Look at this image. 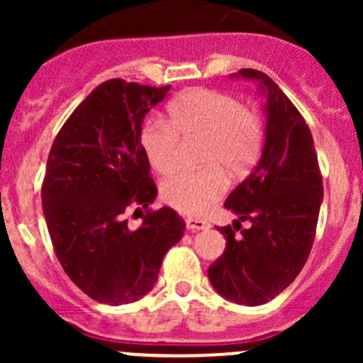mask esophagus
<instances>
[{"label":"esophagus","mask_w":363,"mask_h":363,"mask_svg":"<svg viewBox=\"0 0 363 363\" xmlns=\"http://www.w3.org/2000/svg\"><path fill=\"white\" fill-rule=\"evenodd\" d=\"M186 226H188L189 232H200V230H207L208 228V223L203 221V219L188 218V219H186Z\"/></svg>","instance_id":"obj_1"}]
</instances>
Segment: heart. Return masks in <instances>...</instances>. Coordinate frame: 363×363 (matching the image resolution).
<instances>
[{
	"label": "heart",
	"mask_w": 363,
	"mask_h": 363,
	"mask_svg": "<svg viewBox=\"0 0 363 363\" xmlns=\"http://www.w3.org/2000/svg\"><path fill=\"white\" fill-rule=\"evenodd\" d=\"M203 137L200 170H179L161 184V199L175 211L203 216L225 196L228 175H240L256 163L263 147V121L256 108L211 87L182 91L167 107V121L151 117L138 133L151 168L167 175L181 160V138Z\"/></svg>",
	"instance_id": "obj_1"
}]
</instances>
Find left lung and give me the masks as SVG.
<instances>
[{
	"mask_svg": "<svg viewBox=\"0 0 363 363\" xmlns=\"http://www.w3.org/2000/svg\"><path fill=\"white\" fill-rule=\"evenodd\" d=\"M239 75L258 80L267 94L265 145L250 177L225 202L252 226H218L226 247L208 267V279L232 302L262 306L290 286L309 258L323 181L313 135L290 98L267 73L242 68Z\"/></svg>",
	"mask_w": 363,
	"mask_h": 363,
	"instance_id": "obj_1",
	"label": "left lung"
}]
</instances>
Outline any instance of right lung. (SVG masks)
Listing matches in <instances>:
<instances>
[{
    "instance_id": "obj_1",
    "label": "right lung",
    "mask_w": 363,
    "mask_h": 363,
    "mask_svg": "<svg viewBox=\"0 0 363 363\" xmlns=\"http://www.w3.org/2000/svg\"><path fill=\"white\" fill-rule=\"evenodd\" d=\"M168 89L107 80L72 112L50 147L42 207L54 252L96 302L142 298L158 279L164 252L184 235L174 208H149L158 189L138 142L145 113ZM128 210L141 212L137 230L127 226Z\"/></svg>"
}]
</instances>
